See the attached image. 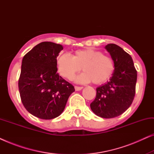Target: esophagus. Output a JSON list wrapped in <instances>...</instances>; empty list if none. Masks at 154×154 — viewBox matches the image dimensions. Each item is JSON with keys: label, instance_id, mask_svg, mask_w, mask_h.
I'll return each instance as SVG.
<instances>
[{"label": "esophagus", "instance_id": "esophagus-1", "mask_svg": "<svg viewBox=\"0 0 154 154\" xmlns=\"http://www.w3.org/2000/svg\"><path fill=\"white\" fill-rule=\"evenodd\" d=\"M83 87H81V86H75V90H76V91H79V90H81L83 89Z\"/></svg>", "mask_w": 154, "mask_h": 154}]
</instances>
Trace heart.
Segmentation results:
<instances>
[{
  "instance_id": "b5f03b06",
  "label": "heart",
  "mask_w": 154,
  "mask_h": 154,
  "mask_svg": "<svg viewBox=\"0 0 154 154\" xmlns=\"http://www.w3.org/2000/svg\"><path fill=\"white\" fill-rule=\"evenodd\" d=\"M58 72L66 79H72L75 73L83 69L76 79L81 83L92 82L96 85L106 83L114 73L116 64L111 57L93 48L79 50L71 57L68 54H62L56 60Z\"/></svg>"
}]
</instances>
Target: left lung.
Returning a JSON list of instances; mask_svg holds the SVG:
<instances>
[{
  "label": "left lung",
  "mask_w": 154,
  "mask_h": 154,
  "mask_svg": "<svg viewBox=\"0 0 154 154\" xmlns=\"http://www.w3.org/2000/svg\"><path fill=\"white\" fill-rule=\"evenodd\" d=\"M105 48L114 60L116 69L110 81L96 89V97L90 108L98 116L111 119L121 115L132 104L137 72L131 56L123 48L113 43Z\"/></svg>",
  "instance_id": "obj_1"
}]
</instances>
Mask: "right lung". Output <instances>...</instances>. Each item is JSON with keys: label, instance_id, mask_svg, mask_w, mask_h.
I'll return each instance as SVG.
<instances>
[{"label": "right lung", "instance_id": "1", "mask_svg": "<svg viewBox=\"0 0 154 154\" xmlns=\"http://www.w3.org/2000/svg\"><path fill=\"white\" fill-rule=\"evenodd\" d=\"M62 45L42 42L25 54L18 86L25 109L41 119L50 120L63 112L74 87L60 76L56 60Z\"/></svg>", "mask_w": 154, "mask_h": 154}]
</instances>
